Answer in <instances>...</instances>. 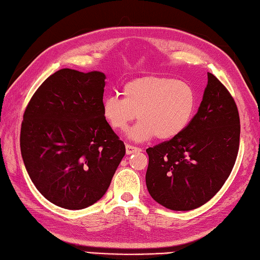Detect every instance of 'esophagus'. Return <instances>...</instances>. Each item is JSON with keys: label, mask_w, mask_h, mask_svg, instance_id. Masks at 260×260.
I'll return each instance as SVG.
<instances>
[{"label": "esophagus", "mask_w": 260, "mask_h": 260, "mask_svg": "<svg viewBox=\"0 0 260 260\" xmlns=\"http://www.w3.org/2000/svg\"><path fill=\"white\" fill-rule=\"evenodd\" d=\"M139 151H141V149H140L139 147H135V146H131V145H125L126 155H131V153L139 152Z\"/></svg>", "instance_id": "esophagus-1"}]
</instances>
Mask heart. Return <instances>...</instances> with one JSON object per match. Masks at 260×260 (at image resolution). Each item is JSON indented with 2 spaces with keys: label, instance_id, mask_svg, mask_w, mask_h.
Listing matches in <instances>:
<instances>
[{
  "label": "heart",
  "instance_id": "b5f03b06",
  "mask_svg": "<svg viewBox=\"0 0 260 260\" xmlns=\"http://www.w3.org/2000/svg\"><path fill=\"white\" fill-rule=\"evenodd\" d=\"M123 99L116 95L103 100L102 115L116 131H123L137 116L140 120L129 131L132 140L157 137L168 140L187 128L197 110L198 98L185 81L165 76H146L125 83Z\"/></svg>",
  "mask_w": 260,
  "mask_h": 260
}]
</instances>
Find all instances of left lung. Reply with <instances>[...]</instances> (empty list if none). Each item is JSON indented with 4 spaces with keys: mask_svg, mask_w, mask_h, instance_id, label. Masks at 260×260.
Segmentation results:
<instances>
[{
    "mask_svg": "<svg viewBox=\"0 0 260 260\" xmlns=\"http://www.w3.org/2000/svg\"><path fill=\"white\" fill-rule=\"evenodd\" d=\"M240 119L234 98L213 74L198 113L181 135L148 148V192L174 211L200 208L229 177L239 150Z\"/></svg>",
    "mask_w": 260,
    "mask_h": 260,
    "instance_id": "1",
    "label": "left lung"
}]
</instances>
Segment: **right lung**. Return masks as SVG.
Instances as JSON below:
<instances>
[{
	"label": "right lung",
	"mask_w": 260,
	"mask_h": 260,
	"mask_svg": "<svg viewBox=\"0 0 260 260\" xmlns=\"http://www.w3.org/2000/svg\"><path fill=\"white\" fill-rule=\"evenodd\" d=\"M105 75L63 68L37 89L21 124V155L31 181L57 206L82 210L107 192L125 155L102 115Z\"/></svg>",
	"instance_id": "1"
}]
</instances>
